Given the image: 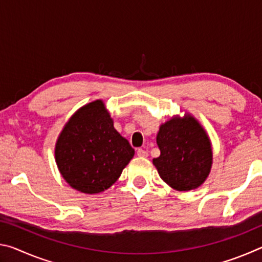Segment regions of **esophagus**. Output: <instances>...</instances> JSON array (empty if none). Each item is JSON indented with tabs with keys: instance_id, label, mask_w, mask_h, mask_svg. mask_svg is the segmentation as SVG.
<instances>
[{
	"instance_id": "esophagus-1",
	"label": "esophagus",
	"mask_w": 262,
	"mask_h": 262,
	"mask_svg": "<svg viewBox=\"0 0 262 262\" xmlns=\"http://www.w3.org/2000/svg\"><path fill=\"white\" fill-rule=\"evenodd\" d=\"M137 156L142 157V158H145V157H148V152L143 149H139V150H137Z\"/></svg>"
}]
</instances>
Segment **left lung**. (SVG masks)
Listing matches in <instances>:
<instances>
[{"mask_svg":"<svg viewBox=\"0 0 262 262\" xmlns=\"http://www.w3.org/2000/svg\"><path fill=\"white\" fill-rule=\"evenodd\" d=\"M156 142L161 155L152 159V164L171 188L186 192L207 180L212 166L211 141L192 114L173 115L162 123Z\"/></svg>","mask_w":262,"mask_h":262,"instance_id":"left-lung-1","label":"left lung"}]
</instances>
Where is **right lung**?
I'll list each match as a JSON object with an SVG mask.
<instances>
[{
	"mask_svg": "<svg viewBox=\"0 0 262 262\" xmlns=\"http://www.w3.org/2000/svg\"><path fill=\"white\" fill-rule=\"evenodd\" d=\"M55 163L70 187L98 194L121 176L134 149L119 134L101 99L85 104L62 128L55 143Z\"/></svg>",
	"mask_w": 262,
	"mask_h": 262,
	"instance_id": "add662e5",
	"label": "right lung"
}]
</instances>
